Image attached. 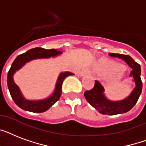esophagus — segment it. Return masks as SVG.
Masks as SVG:
<instances>
[{
  "mask_svg": "<svg viewBox=\"0 0 146 146\" xmlns=\"http://www.w3.org/2000/svg\"><path fill=\"white\" fill-rule=\"evenodd\" d=\"M91 73V70L89 69H83L82 70L80 71L79 73V76H83L85 75H88V74H90Z\"/></svg>",
  "mask_w": 146,
  "mask_h": 146,
  "instance_id": "obj_1",
  "label": "esophagus"
}]
</instances>
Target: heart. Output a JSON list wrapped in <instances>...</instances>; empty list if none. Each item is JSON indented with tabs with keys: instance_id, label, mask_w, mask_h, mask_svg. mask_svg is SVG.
Listing matches in <instances>:
<instances>
[{
	"instance_id": "b5f03b06",
	"label": "heart",
	"mask_w": 146,
	"mask_h": 146,
	"mask_svg": "<svg viewBox=\"0 0 146 146\" xmlns=\"http://www.w3.org/2000/svg\"><path fill=\"white\" fill-rule=\"evenodd\" d=\"M117 67V65L116 64H110L107 67L108 70H113ZM123 75V70L122 69H118L116 71V76L117 77H120Z\"/></svg>"
}]
</instances>
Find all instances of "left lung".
<instances>
[{
	"label": "left lung",
	"mask_w": 146,
	"mask_h": 146,
	"mask_svg": "<svg viewBox=\"0 0 146 146\" xmlns=\"http://www.w3.org/2000/svg\"><path fill=\"white\" fill-rule=\"evenodd\" d=\"M110 56L117 57L124 60L132 68L129 76L133 77L136 86L128 97L120 101H111L104 96V87L98 81H95V86L84 93L85 98L92 106L95 108L99 113L108 115H116L126 113L131 110L138 101L142 92L143 82L141 80L140 65L137 64L129 55L120 54H109Z\"/></svg>",
	"instance_id": "8db88e82"
}]
</instances>
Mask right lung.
Returning a JSON list of instances; mask_svg holds the SVG:
<instances>
[{"label": "right lung", "instance_id": "1", "mask_svg": "<svg viewBox=\"0 0 146 146\" xmlns=\"http://www.w3.org/2000/svg\"><path fill=\"white\" fill-rule=\"evenodd\" d=\"M60 54H62L61 50H57L56 49L47 50L42 48H35L17 56L11 65V67L7 74L8 89L10 91V96L17 106H19L20 108L23 109L25 111L34 112V113H42L48 111L53 104L59 100L60 97L61 96L62 83L64 82V79L69 76L74 75L73 73L63 72L60 73L58 76L55 89L52 95L45 99L37 100V101H32L25 98L19 88L13 81V76L16 73V71L19 70L26 63L33 60L54 57Z\"/></svg>", "mask_w": 146, "mask_h": 146}]
</instances>
